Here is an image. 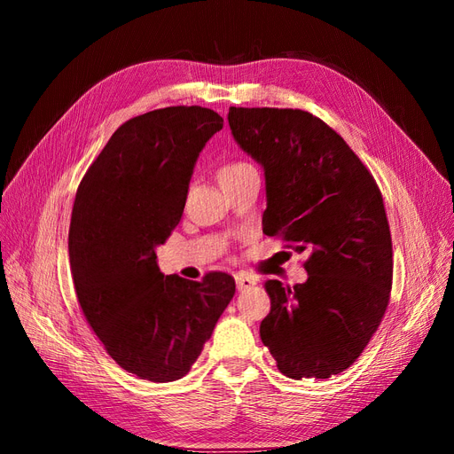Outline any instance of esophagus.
<instances>
[{"label":"esophagus","instance_id":"1","mask_svg":"<svg viewBox=\"0 0 454 454\" xmlns=\"http://www.w3.org/2000/svg\"><path fill=\"white\" fill-rule=\"evenodd\" d=\"M236 283H238V288H239V290H245V288H248V286L256 285L258 279H256V277H253V275H248V273H238V275H236Z\"/></svg>","mask_w":454,"mask_h":454}]
</instances>
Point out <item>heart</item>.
<instances>
[{"mask_svg":"<svg viewBox=\"0 0 454 454\" xmlns=\"http://www.w3.org/2000/svg\"><path fill=\"white\" fill-rule=\"evenodd\" d=\"M253 164L245 162V160H230V162H224L221 166V169H218V181H224V179H231L236 177V175L251 169Z\"/></svg>","mask_w":454,"mask_h":454,"instance_id":"b5f03b06","label":"heart"}]
</instances>
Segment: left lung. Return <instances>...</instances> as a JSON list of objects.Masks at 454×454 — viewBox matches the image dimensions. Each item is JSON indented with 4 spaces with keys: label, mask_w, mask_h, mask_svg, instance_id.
Segmentation results:
<instances>
[{
    "label": "left lung",
    "mask_w": 454,
    "mask_h": 454,
    "mask_svg": "<svg viewBox=\"0 0 454 454\" xmlns=\"http://www.w3.org/2000/svg\"><path fill=\"white\" fill-rule=\"evenodd\" d=\"M241 149L264 166V233L309 251V273L290 288L266 281L271 309L260 338L292 379L347 370L385 317L392 238L383 194L345 139L301 109L230 107Z\"/></svg>",
    "instance_id": "8db88e82"
}]
</instances>
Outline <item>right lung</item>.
<instances>
[{
    "label": "right lung",
    "mask_w": 454,
    "mask_h": 454,
    "mask_svg": "<svg viewBox=\"0 0 454 454\" xmlns=\"http://www.w3.org/2000/svg\"><path fill=\"white\" fill-rule=\"evenodd\" d=\"M223 116L200 106L126 121L86 169L69 224V266L86 323L128 373L153 383L184 377L236 292L224 271L201 281L156 264L179 224L198 154Z\"/></svg>",
    "instance_id": "obj_1"
}]
</instances>
